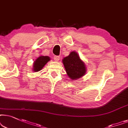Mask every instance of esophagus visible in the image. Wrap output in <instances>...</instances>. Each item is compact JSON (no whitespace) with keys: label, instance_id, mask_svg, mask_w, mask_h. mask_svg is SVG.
Masks as SVG:
<instances>
[{"label":"esophagus","instance_id":"obj_1","mask_svg":"<svg viewBox=\"0 0 128 128\" xmlns=\"http://www.w3.org/2000/svg\"><path fill=\"white\" fill-rule=\"evenodd\" d=\"M54 60H55L56 61H57V62H58V61L59 60H60V57H59V56H54Z\"/></svg>","mask_w":128,"mask_h":128}]
</instances>
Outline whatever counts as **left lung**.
I'll return each mask as SVG.
<instances>
[{
  "mask_svg": "<svg viewBox=\"0 0 128 128\" xmlns=\"http://www.w3.org/2000/svg\"><path fill=\"white\" fill-rule=\"evenodd\" d=\"M67 76L71 80L80 79L85 76L86 72V66L76 51L71 52L67 57L62 59Z\"/></svg>",
  "mask_w": 128,
  "mask_h": 128,
  "instance_id": "8db88e82",
  "label": "left lung"
}]
</instances>
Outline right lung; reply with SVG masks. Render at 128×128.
Returning a JSON list of instances; mask_svg holds the SVG:
<instances>
[{
    "label": "right lung",
    "mask_w": 128,
    "mask_h": 128,
    "mask_svg": "<svg viewBox=\"0 0 128 128\" xmlns=\"http://www.w3.org/2000/svg\"><path fill=\"white\" fill-rule=\"evenodd\" d=\"M50 58L48 56H40L34 61L33 66V71L34 72H38L42 70L46 64L50 60Z\"/></svg>",
    "instance_id": "obj_1"
}]
</instances>
